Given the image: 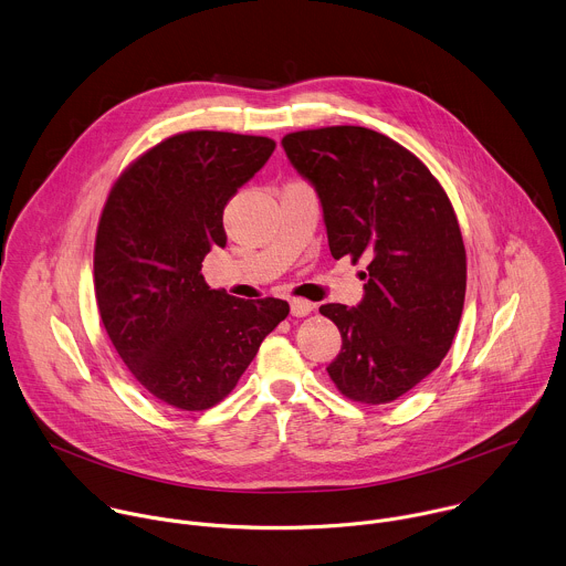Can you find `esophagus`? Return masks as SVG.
Returning a JSON list of instances; mask_svg holds the SVG:
<instances>
[{"label":"esophagus","instance_id":"1","mask_svg":"<svg viewBox=\"0 0 566 566\" xmlns=\"http://www.w3.org/2000/svg\"><path fill=\"white\" fill-rule=\"evenodd\" d=\"M315 311V304L308 302V300H302V297H293L291 300V315L293 317H306L308 313Z\"/></svg>","mask_w":566,"mask_h":566}]
</instances>
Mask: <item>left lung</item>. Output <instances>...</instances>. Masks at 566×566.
I'll return each mask as SVG.
<instances>
[{
  "label": "left lung",
  "mask_w": 566,
  "mask_h": 566,
  "mask_svg": "<svg viewBox=\"0 0 566 566\" xmlns=\"http://www.w3.org/2000/svg\"><path fill=\"white\" fill-rule=\"evenodd\" d=\"M282 145L317 189L333 258L368 262L359 306L319 308L342 333L328 377L353 401L390 403L441 366L461 322L468 258L454 207L410 149L375 129H302Z\"/></svg>",
  "instance_id": "left-lung-1"
}]
</instances>
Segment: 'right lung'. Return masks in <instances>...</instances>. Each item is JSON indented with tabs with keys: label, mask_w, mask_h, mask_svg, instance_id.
<instances>
[{
	"label": "right lung",
	"mask_w": 566,
	"mask_h": 566,
	"mask_svg": "<svg viewBox=\"0 0 566 566\" xmlns=\"http://www.w3.org/2000/svg\"><path fill=\"white\" fill-rule=\"evenodd\" d=\"M273 149L266 136L180 132L129 163L103 205L94 242L101 322L134 379L171 408L220 403L289 315L284 300H238L200 273L205 255L227 244L224 205Z\"/></svg>",
	"instance_id": "right-lung-1"
}]
</instances>
